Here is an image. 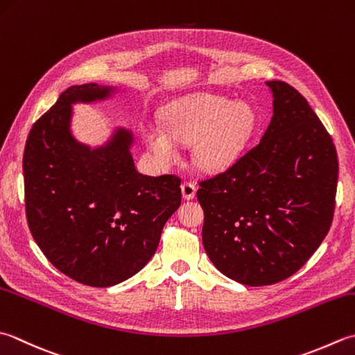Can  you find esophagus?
I'll list each match as a JSON object with an SVG mask.
<instances>
[{
  "label": "esophagus",
  "mask_w": 355,
  "mask_h": 355,
  "mask_svg": "<svg viewBox=\"0 0 355 355\" xmlns=\"http://www.w3.org/2000/svg\"><path fill=\"white\" fill-rule=\"evenodd\" d=\"M196 192H197V186L191 183V182H184L182 184V196L184 200H192L196 197Z\"/></svg>",
  "instance_id": "esophagus-1"
}]
</instances>
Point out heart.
<instances>
[{"label":"heart","instance_id":"b5f03b06","mask_svg":"<svg viewBox=\"0 0 355 355\" xmlns=\"http://www.w3.org/2000/svg\"><path fill=\"white\" fill-rule=\"evenodd\" d=\"M164 126L144 123L141 137L155 162L171 168L180 162L178 143L193 144V162L201 171L220 173L239 162L257 129V115L246 103L193 94L164 107Z\"/></svg>","mask_w":355,"mask_h":355}]
</instances>
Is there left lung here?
Wrapping results in <instances>:
<instances>
[{
  "label": "left lung",
  "mask_w": 355,
  "mask_h": 355,
  "mask_svg": "<svg viewBox=\"0 0 355 355\" xmlns=\"http://www.w3.org/2000/svg\"><path fill=\"white\" fill-rule=\"evenodd\" d=\"M272 118L232 168L200 183L203 246L221 274L248 286L297 272L328 234L336 206V146L306 98L266 81Z\"/></svg>",
  "instance_id": "8db88e82"
}]
</instances>
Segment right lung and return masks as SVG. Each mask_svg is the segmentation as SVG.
Here are the masks:
<instances>
[{"mask_svg": "<svg viewBox=\"0 0 355 355\" xmlns=\"http://www.w3.org/2000/svg\"><path fill=\"white\" fill-rule=\"evenodd\" d=\"M118 92L120 87L96 83L66 89L32 126L23 157L33 240L60 272L94 288L140 272L182 203L180 178L135 169L132 130L116 126L95 148L75 138L73 104Z\"/></svg>", "mask_w": 355, "mask_h": 355, "instance_id": "add662e5", "label": "right lung"}]
</instances>
